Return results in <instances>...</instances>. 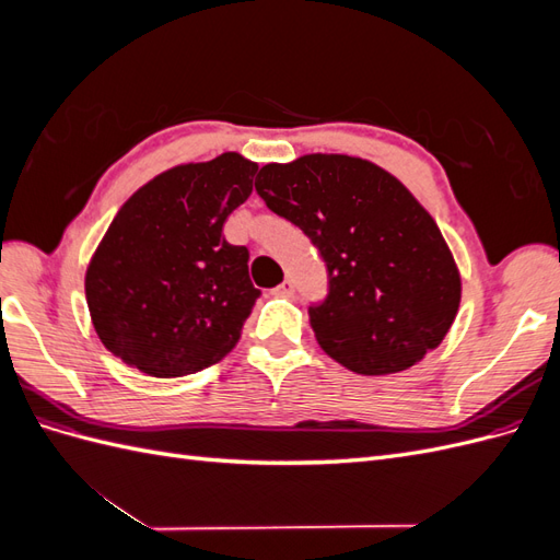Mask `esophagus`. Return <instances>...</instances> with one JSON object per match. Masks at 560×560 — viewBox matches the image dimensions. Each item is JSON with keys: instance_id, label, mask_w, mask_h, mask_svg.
I'll use <instances>...</instances> for the list:
<instances>
[{"instance_id": "esophagus-1", "label": "esophagus", "mask_w": 560, "mask_h": 560, "mask_svg": "<svg viewBox=\"0 0 560 560\" xmlns=\"http://www.w3.org/2000/svg\"><path fill=\"white\" fill-rule=\"evenodd\" d=\"M276 294H280V296H292L294 294V282L287 278L280 287H276Z\"/></svg>"}]
</instances>
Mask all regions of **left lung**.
Listing matches in <instances>:
<instances>
[{
  "instance_id": "1",
  "label": "left lung",
  "mask_w": 560,
  "mask_h": 560,
  "mask_svg": "<svg viewBox=\"0 0 560 560\" xmlns=\"http://www.w3.org/2000/svg\"><path fill=\"white\" fill-rule=\"evenodd\" d=\"M254 189L327 266L329 292L308 315L331 360L385 376L444 341L460 273L434 219L397 177L362 159L311 154L264 165Z\"/></svg>"
}]
</instances>
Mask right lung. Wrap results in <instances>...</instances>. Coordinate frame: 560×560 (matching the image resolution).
<instances>
[{"instance_id": "add662e5", "label": "right lung", "mask_w": 560, "mask_h": 560, "mask_svg": "<svg viewBox=\"0 0 560 560\" xmlns=\"http://www.w3.org/2000/svg\"><path fill=\"white\" fill-rule=\"evenodd\" d=\"M254 173L257 163L229 151L154 177L118 210L86 270L93 327L116 358L177 378L238 343L261 290L224 222L249 198Z\"/></svg>"}]
</instances>
